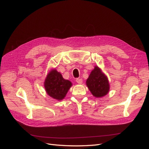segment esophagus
<instances>
[{
	"label": "esophagus",
	"instance_id": "esophagus-1",
	"mask_svg": "<svg viewBox=\"0 0 149 149\" xmlns=\"http://www.w3.org/2000/svg\"><path fill=\"white\" fill-rule=\"evenodd\" d=\"M76 81L78 84H81L83 83V79L81 78H76Z\"/></svg>",
	"mask_w": 149,
	"mask_h": 149
}]
</instances>
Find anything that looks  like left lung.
<instances>
[{
  "label": "left lung",
  "mask_w": 149,
  "mask_h": 149,
  "mask_svg": "<svg viewBox=\"0 0 149 149\" xmlns=\"http://www.w3.org/2000/svg\"><path fill=\"white\" fill-rule=\"evenodd\" d=\"M86 85L93 95L96 97L105 96L109 90V84L107 77L97 66H95L89 74Z\"/></svg>",
  "instance_id": "obj_1"
}]
</instances>
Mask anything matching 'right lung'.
<instances>
[{
  "instance_id": "obj_1",
  "label": "right lung",
  "mask_w": 149,
  "mask_h": 149,
  "mask_svg": "<svg viewBox=\"0 0 149 149\" xmlns=\"http://www.w3.org/2000/svg\"><path fill=\"white\" fill-rule=\"evenodd\" d=\"M71 85L70 81L63 79L56 70L49 72L45 81V88L47 94L57 100H61L65 97Z\"/></svg>"
}]
</instances>
